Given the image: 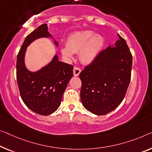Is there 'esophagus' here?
<instances>
[{
    "label": "esophagus",
    "instance_id": "obj_1",
    "mask_svg": "<svg viewBox=\"0 0 152 152\" xmlns=\"http://www.w3.org/2000/svg\"><path fill=\"white\" fill-rule=\"evenodd\" d=\"M81 72V69L79 68L78 67H74V70H73V73H74V76H78L79 74H80Z\"/></svg>",
    "mask_w": 152,
    "mask_h": 152
}]
</instances>
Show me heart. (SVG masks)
<instances>
[{"mask_svg":"<svg viewBox=\"0 0 152 152\" xmlns=\"http://www.w3.org/2000/svg\"><path fill=\"white\" fill-rule=\"evenodd\" d=\"M104 44V39L100 35L91 31H78L72 34L67 44L61 48L65 57L71 58L74 54L79 52V58L83 63H91L96 59Z\"/></svg>","mask_w":152,"mask_h":152,"instance_id":"b5f03b06","label":"heart"}]
</instances>
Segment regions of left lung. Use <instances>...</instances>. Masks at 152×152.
I'll use <instances>...</instances> for the list:
<instances>
[{
    "label": "left lung",
    "instance_id": "8db88e82",
    "mask_svg": "<svg viewBox=\"0 0 152 152\" xmlns=\"http://www.w3.org/2000/svg\"><path fill=\"white\" fill-rule=\"evenodd\" d=\"M118 36L114 46L101 51L79 76L84 107L97 115L115 110L123 101L130 82L132 56L126 40Z\"/></svg>",
    "mask_w": 152,
    "mask_h": 152
}]
</instances>
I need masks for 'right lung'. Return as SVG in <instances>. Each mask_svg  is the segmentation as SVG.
<instances>
[{
  "label": "right lung",
  "instance_id": "obj_1",
  "mask_svg": "<svg viewBox=\"0 0 152 152\" xmlns=\"http://www.w3.org/2000/svg\"><path fill=\"white\" fill-rule=\"evenodd\" d=\"M52 35L46 24L40 25L27 36L17 56L16 76L20 96L28 108L39 115H49L55 112L61 102L63 94L73 76L74 67L59 61L56 55L46 66L36 72L26 69L24 56L26 48L33 41ZM58 46V42L54 41Z\"/></svg>",
  "mask_w": 152,
  "mask_h": 152
}]
</instances>
